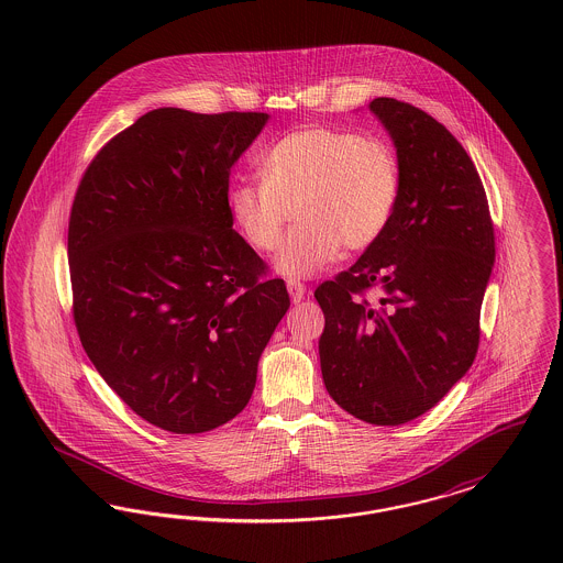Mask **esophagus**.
<instances>
[{"mask_svg":"<svg viewBox=\"0 0 563 563\" xmlns=\"http://www.w3.org/2000/svg\"><path fill=\"white\" fill-rule=\"evenodd\" d=\"M287 291L291 295L294 303H299L306 297V287L299 280H287Z\"/></svg>","mask_w":563,"mask_h":563,"instance_id":"34e87169","label":"esophagus"}]
</instances>
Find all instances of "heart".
<instances>
[{"label": "heart", "instance_id": "b5f03b06", "mask_svg": "<svg viewBox=\"0 0 563 563\" xmlns=\"http://www.w3.org/2000/svg\"><path fill=\"white\" fill-rule=\"evenodd\" d=\"M257 166L262 179H241L230 188V213L257 251H272L297 214L274 257L276 272L289 278L317 274L342 246H372L399 205V158L374 134L299 129L268 147Z\"/></svg>", "mask_w": 563, "mask_h": 563}]
</instances>
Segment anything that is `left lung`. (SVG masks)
<instances>
[{
	"label": "left lung",
	"mask_w": 563,
	"mask_h": 563,
	"mask_svg": "<svg viewBox=\"0 0 563 563\" xmlns=\"http://www.w3.org/2000/svg\"><path fill=\"white\" fill-rule=\"evenodd\" d=\"M369 111L397 150L399 205L358 262L314 291L319 354L333 401L363 422L399 427L471 369L496 249L479 173L454 134L397 99H374ZM372 286L383 294L377 309L353 297Z\"/></svg>",
	"instance_id": "1"
}]
</instances>
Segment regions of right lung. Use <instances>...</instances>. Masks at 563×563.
<instances>
[{"instance_id":"obj_1","label":"right lung","mask_w":563,"mask_h":563,"mask_svg":"<svg viewBox=\"0 0 563 563\" xmlns=\"http://www.w3.org/2000/svg\"><path fill=\"white\" fill-rule=\"evenodd\" d=\"M268 120L154 109L81 177L67 236L81 346L158 429L196 434L236 418L289 310L228 205L230 170Z\"/></svg>"}]
</instances>
